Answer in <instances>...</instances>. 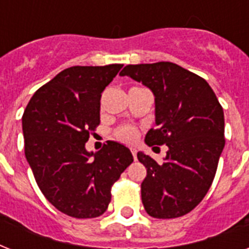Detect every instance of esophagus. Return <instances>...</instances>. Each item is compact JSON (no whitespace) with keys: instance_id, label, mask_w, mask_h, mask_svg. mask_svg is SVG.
<instances>
[{"instance_id":"34e87169","label":"esophagus","mask_w":249,"mask_h":249,"mask_svg":"<svg viewBox=\"0 0 249 249\" xmlns=\"http://www.w3.org/2000/svg\"><path fill=\"white\" fill-rule=\"evenodd\" d=\"M130 151H132V155L134 158V160H137V150L136 148H130Z\"/></svg>"}]
</instances>
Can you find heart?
<instances>
[{
  "label": "heart",
  "instance_id": "b5f03b06",
  "mask_svg": "<svg viewBox=\"0 0 249 249\" xmlns=\"http://www.w3.org/2000/svg\"><path fill=\"white\" fill-rule=\"evenodd\" d=\"M115 137L124 143H133L138 138V129L132 126V125H123V126L116 129Z\"/></svg>",
  "mask_w": 249,
  "mask_h": 249
}]
</instances>
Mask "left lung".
<instances>
[{
    "mask_svg": "<svg viewBox=\"0 0 249 249\" xmlns=\"http://www.w3.org/2000/svg\"><path fill=\"white\" fill-rule=\"evenodd\" d=\"M155 95V124L144 142L166 144L163 163L138 152L147 169L141 185L146 212L176 218L191 212L208 193L225 146L224 109L209 84L170 62L129 64L120 72Z\"/></svg>",
    "mask_w": 249,
    "mask_h": 249,
    "instance_id": "left-lung-1",
    "label": "left lung"
}]
</instances>
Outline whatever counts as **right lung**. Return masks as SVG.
Segmentation results:
<instances>
[{
	"label": "right lung",
	"instance_id": "add662e5",
	"mask_svg": "<svg viewBox=\"0 0 249 249\" xmlns=\"http://www.w3.org/2000/svg\"><path fill=\"white\" fill-rule=\"evenodd\" d=\"M123 64L75 66L33 94L21 117L24 152L45 197L75 218L103 214L111 187L133 163L128 147L108 141L101 151H86L99 123L101 97Z\"/></svg>",
	"mask_w": 249,
	"mask_h": 249
}]
</instances>
